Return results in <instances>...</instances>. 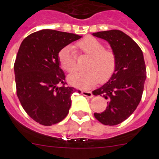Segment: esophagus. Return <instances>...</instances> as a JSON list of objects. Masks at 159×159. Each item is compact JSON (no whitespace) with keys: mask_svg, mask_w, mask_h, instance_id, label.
I'll list each match as a JSON object with an SVG mask.
<instances>
[{"mask_svg":"<svg viewBox=\"0 0 159 159\" xmlns=\"http://www.w3.org/2000/svg\"><path fill=\"white\" fill-rule=\"evenodd\" d=\"M81 94H82L83 96H85V97H90V98H92V97H93V93L90 92V91H85V90H84V91H82V92H81Z\"/></svg>","mask_w":159,"mask_h":159,"instance_id":"34e87169","label":"esophagus"}]
</instances>
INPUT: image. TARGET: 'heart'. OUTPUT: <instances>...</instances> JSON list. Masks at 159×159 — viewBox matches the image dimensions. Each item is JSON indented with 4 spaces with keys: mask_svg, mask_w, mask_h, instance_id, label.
Wrapping results in <instances>:
<instances>
[{
    "mask_svg": "<svg viewBox=\"0 0 159 159\" xmlns=\"http://www.w3.org/2000/svg\"><path fill=\"white\" fill-rule=\"evenodd\" d=\"M77 54L89 57L85 65V72L73 74L68 78L69 82L77 88H92L98 81L104 83L108 81L116 72L118 62L116 51L105 48V45L94 37H85L75 43L74 48L66 46L59 51L58 58L60 65L70 74L77 69Z\"/></svg>",
    "mask_w": 159,
    "mask_h": 159,
    "instance_id": "heart-1",
    "label": "heart"
}]
</instances>
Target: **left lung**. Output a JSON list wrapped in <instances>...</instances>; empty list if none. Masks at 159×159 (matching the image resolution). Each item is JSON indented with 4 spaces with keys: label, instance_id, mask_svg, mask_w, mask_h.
I'll list each match as a JSON object with an SVG mask.
<instances>
[{
    "label": "left lung",
    "instance_id": "8db88e82",
    "mask_svg": "<svg viewBox=\"0 0 159 159\" xmlns=\"http://www.w3.org/2000/svg\"><path fill=\"white\" fill-rule=\"evenodd\" d=\"M93 35L105 39L117 55V67L109 81L93 91L108 100V107L94 113L104 125L120 124L136 109L142 98L147 70L142 50L128 35L120 30L99 31Z\"/></svg>",
    "mask_w": 159,
    "mask_h": 159
}]
</instances>
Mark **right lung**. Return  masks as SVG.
I'll use <instances>...</instances> for the list:
<instances>
[{"mask_svg": "<svg viewBox=\"0 0 159 159\" xmlns=\"http://www.w3.org/2000/svg\"><path fill=\"white\" fill-rule=\"evenodd\" d=\"M81 36L55 30L31 33L21 43L14 63L16 94L35 122L51 126L62 121L71 106V96L80 90L68 86L59 67L58 53Z\"/></svg>", "mask_w": 159, "mask_h": 159, "instance_id": "obj_1", "label": "right lung"}]
</instances>
